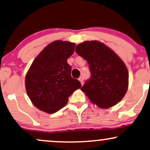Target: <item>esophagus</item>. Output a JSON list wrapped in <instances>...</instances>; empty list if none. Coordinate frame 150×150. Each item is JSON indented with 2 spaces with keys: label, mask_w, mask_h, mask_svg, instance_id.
Listing matches in <instances>:
<instances>
[{
  "label": "esophagus",
  "mask_w": 150,
  "mask_h": 150,
  "mask_svg": "<svg viewBox=\"0 0 150 150\" xmlns=\"http://www.w3.org/2000/svg\"><path fill=\"white\" fill-rule=\"evenodd\" d=\"M79 80H80V82H81V84H83V83H84V79H83L82 77H80V78H79Z\"/></svg>",
  "instance_id": "34e87169"
}]
</instances>
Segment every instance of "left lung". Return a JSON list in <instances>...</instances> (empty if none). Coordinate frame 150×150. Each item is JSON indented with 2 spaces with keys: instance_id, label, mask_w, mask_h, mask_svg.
Wrapping results in <instances>:
<instances>
[{
  "instance_id": "left-lung-1",
  "label": "left lung",
  "mask_w": 150,
  "mask_h": 150,
  "mask_svg": "<svg viewBox=\"0 0 150 150\" xmlns=\"http://www.w3.org/2000/svg\"><path fill=\"white\" fill-rule=\"evenodd\" d=\"M75 52L87 61L91 77L81 90L99 108H108L120 102L129 85V73L122 59L103 43L85 41Z\"/></svg>"
}]
</instances>
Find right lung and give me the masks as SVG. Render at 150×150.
<instances>
[{
	"label": "right lung",
	"instance_id": "1",
	"mask_svg": "<svg viewBox=\"0 0 150 150\" xmlns=\"http://www.w3.org/2000/svg\"><path fill=\"white\" fill-rule=\"evenodd\" d=\"M75 44L56 40L48 45L35 58L26 75L27 94L36 108L53 114L64 108L68 98L82 86L71 77L67 60Z\"/></svg>",
	"mask_w": 150,
	"mask_h": 150
}]
</instances>
